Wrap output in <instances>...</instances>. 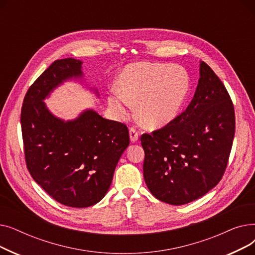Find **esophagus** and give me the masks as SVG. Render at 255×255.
Returning a JSON list of instances; mask_svg holds the SVG:
<instances>
[{"instance_id":"esophagus-1","label":"esophagus","mask_w":255,"mask_h":255,"mask_svg":"<svg viewBox=\"0 0 255 255\" xmlns=\"http://www.w3.org/2000/svg\"><path fill=\"white\" fill-rule=\"evenodd\" d=\"M129 135H130V140L132 142H136L138 140L139 136V132L135 128H130L129 130Z\"/></svg>"}]
</instances>
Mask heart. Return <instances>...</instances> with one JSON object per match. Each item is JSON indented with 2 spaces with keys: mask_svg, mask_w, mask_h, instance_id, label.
<instances>
[{
  "mask_svg": "<svg viewBox=\"0 0 255 255\" xmlns=\"http://www.w3.org/2000/svg\"><path fill=\"white\" fill-rule=\"evenodd\" d=\"M118 87L109 97L113 110L123 117L132 102H137L141 122L149 128H159L170 123L181 112L190 90V79L180 66L134 63L120 73Z\"/></svg>",
  "mask_w": 255,
  "mask_h": 255,
  "instance_id": "heart-1",
  "label": "heart"
}]
</instances>
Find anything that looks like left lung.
I'll use <instances>...</instances> for the list:
<instances>
[{"mask_svg":"<svg viewBox=\"0 0 255 255\" xmlns=\"http://www.w3.org/2000/svg\"><path fill=\"white\" fill-rule=\"evenodd\" d=\"M199 76L186 111L140 137L144 182L157 199L173 206L193 202L220 182L235 136L234 104L224 85L203 61Z\"/></svg>","mask_w":255,"mask_h":255,"instance_id":"8db88e82","label":"left lung"}]
</instances>
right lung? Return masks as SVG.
<instances>
[{"instance_id": "obj_1", "label": "right lung", "mask_w": 255, "mask_h": 255, "mask_svg": "<svg viewBox=\"0 0 255 255\" xmlns=\"http://www.w3.org/2000/svg\"><path fill=\"white\" fill-rule=\"evenodd\" d=\"M82 65L72 58L53 62L26 92L20 115L32 178L53 199L72 208L100 202L129 145L127 126L95 111L86 110L76 119L64 121L47 109L43 100L53 90L66 80L83 77Z\"/></svg>"}]
</instances>
